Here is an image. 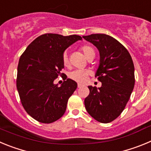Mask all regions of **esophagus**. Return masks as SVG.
<instances>
[{
  "label": "esophagus",
  "mask_w": 151,
  "mask_h": 151,
  "mask_svg": "<svg viewBox=\"0 0 151 151\" xmlns=\"http://www.w3.org/2000/svg\"><path fill=\"white\" fill-rule=\"evenodd\" d=\"M83 85H81V84H78V88H82Z\"/></svg>",
  "instance_id": "34e87169"
}]
</instances>
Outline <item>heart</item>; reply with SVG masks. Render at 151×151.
<instances>
[{"mask_svg":"<svg viewBox=\"0 0 151 151\" xmlns=\"http://www.w3.org/2000/svg\"><path fill=\"white\" fill-rule=\"evenodd\" d=\"M81 50H82L85 57H87V59L88 57H90L91 56L95 55V52H94V49L92 48L91 46H88V45H84V46H82L81 47ZM62 62L65 66H67L69 65V57H68V54L66 52H64L63 54ZM88 74L89 73L87 70H85V69H76V70H74L72 73H70L69 78L76 81V82H79V83H84V82H86Z\"/></svg>","mask_w":151,"mask_h":151,"instance_id":"obj_1","label":"heart"}]
</instances>
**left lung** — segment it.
Returning a JSON list of instances; mask_svg holds the SVG:
<instances>
[{"instance_id": "left-lung-1", "label": "left lung", "mask_w": 151, "mask_h": 151, "mask_svg": "<svg viewBox=\"0 0 151 151\" xmlns=\"http://www.w3.org/2000/svg\"><path fill=\"white\" fill-rule=\"evenodd\" d=\"M98 49L99 67L95 77L101 88L88 86L85 109L95 120L108 123L125 109L134 86V67L130 54L116 39L105 34L83 36Z\"/></svg>"}]
</instances>
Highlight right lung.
I'll list each match as a JSON object with an SVG mask.
<instances>
[{
  "instance_id": "1",
  "label": "right lung",
  "mask_w": 151,
  "mask_h": 151,
  "mask_svg": "<svg viewBox=\"0 0 151 151\" xmlns=\"http://www.w3.org/2000/svg\"><path fill=\"white\" fill-rule=\"evenodd\" d=\"M76 35L45 34L27 47L17 67V88L22 106L29 116L42 123H52L63 116L77 83L63 78L64 50L82 40ZM60 75L66 81L59 86L54 80Z\"/></svg>"
}]
</instances>
